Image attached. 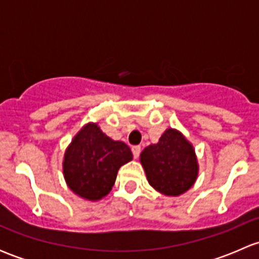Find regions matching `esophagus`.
Listing matches in <instances>:
<instances>
[{
	"label": "esophagus",
	"instance_id": "esophagus-1",
	"mask_svg": "<svg viewBox=\"0 0 259 259\" xmlns=\"http://www.w3.org/2000/svg\"><path fill=\"white\" fill-rule=\"evenodd\" d=\"M132 151H133V155H134V158L138 159L139 158L140 153H142V148H140L139 145H135L132 148Z\"/></svg>",
	"mask_w": 259,
	"mask_h": 259
}]
</instances>
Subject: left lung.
Segmentation results:
<instances>
[{
	"label": "left lung",
	"instance_id": "obj_1",
	"mask_svg": "<svg viewBox=\"0 0 259 259\" xmlns=\"http://www.w3.org/2000/svg\"><path fill=\"white\" fill-rule=\"evenodd\" d=\"M140 163L149 184L170 197L190 189L198 177L193 145L176 129L165 130L158 144L146 146L140 154Z\"/></svg>",
	"mask_w": 259,
	"mask_h": 259
}]
</instances>
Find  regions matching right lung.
<instances>
[{"instance_id": "obj_1", "label": "right lung", "mask_w": 259, "mask_h": 259, "mask_svg": "<svg viewBox=\"0 0 259 259\" xmlns=\"http://www.w3.org/2000/svg\"><path fill=\"white\" fill-rule=\"evenodd\" d=\"M132 159V150L125 143L115 142L98 124L89 122L65 151V180L75 194L99 200L109 194L120 166Z\"/></svg>"}]
</instances>
